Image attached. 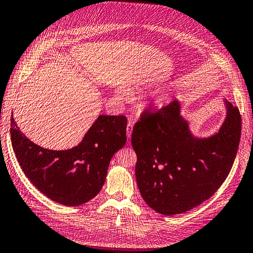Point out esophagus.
<instances>
[{"label":"esophagus","mask_w":253,"mask_h":253,"mask_svg":"<svg viewBox=\"0 0 253 253\" xmlns=\"http://www.w3.org/2000/svg\"><path fill=\"white\" fill-rule=\"evenodd\" d=\"M133 126H134V125H133V122H128L127 123V126H126V135H127V137L128 138H131V135H132V131H133Z\"/></svg>","instance_id":"1"}]
</instances>
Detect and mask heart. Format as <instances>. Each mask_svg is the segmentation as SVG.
<instances>
[{
  "label": "heart",
  "instance_id": "heart-1",
  "mask_svg": "<svg viewBox=\"0 0 253 253\" xmlns=\"http://www.w3.org/2000/svg\"><path fill=\"white\" fill-rule=\"evenodd\" d=\"M116 94L118 97L123 98V97H126L130 95V91H128L126 88H118L116 90Z\"/></svg>",
  "mask_w": 253,
  "mask_h": 253
}]
</instances>
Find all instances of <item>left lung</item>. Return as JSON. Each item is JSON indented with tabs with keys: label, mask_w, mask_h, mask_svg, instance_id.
I'll list each match as a JSON object with an SVG mask.
<instances>
[{
	"label": "left lung",
	"mask_w": 253,
	"mask_h": 253,
	"mask_svg": "<svg viewBox=\"0 0 253 253\" xmlns=\"http://www.w3.org/2000/svg\"><path fill=\"white\" fill-rule=\"evenodd\" d=\"M225 118L219 131L198 137L174 101L156 115L145 112L134 126L132 146L137 155V186L153 211L174 215L208 200L226 179L235 160L242 117L223 98Z\"/></svg>",
	"instance_id": "1"
}]
</instances>
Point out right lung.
I'll return each instance as SVG.
<instances>
[{"label": "right lung", "instance_id": "1", "mask_svg": "<svg viewBox=\"0 0 253 253\" xmlns=\"http://www.w3.org/2000/svg\"><path fill=\"white\" fill-rule=\"evenodd\" d=\"M10 137L30 181L59 204L78 206L101 191L110 160L126 143V118L100 115L83 140L66 150H49L34 144L21 133L13 116Z\"/></svg>", "mask_w": 253, "mask_h": 253}]
</instances>
